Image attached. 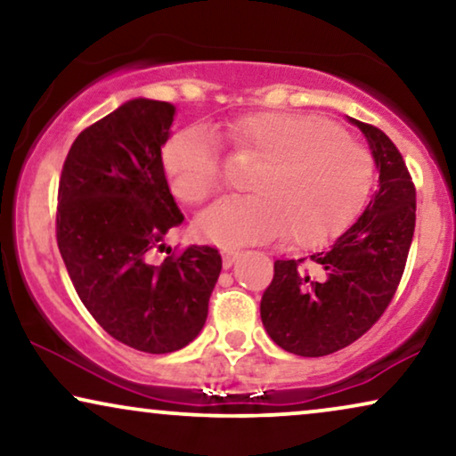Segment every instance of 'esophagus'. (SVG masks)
Masks as SVG:
<instances>
[{
  "label": "esophagus",
  "instance_id": "esophagus-1",
  "mask_svg": "<svg viewBox=\"0 0 456 456\" xmlns=\"http://www.w3.org/2000/svg\"><path fill=\"white\" fill-rule=\"evenodd\" d=\"M239 257H240V251H236V249H224V251H222L224 268H232V264H234Z\"/></svg>",
  "mask_w": 456,
  "mask_h": 456
}]
</instances>
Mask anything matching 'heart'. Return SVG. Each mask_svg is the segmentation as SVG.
<instances>
[{"mask_svg":"<svg viewBox=\"0 0 456 456\" xmlns=\"http://www.w3.org/2000/svg\"><path fill=\"white\" fill-rule=\"evenodd\" d=\"M236 152L259 159L245 197H224L197 216V232L222 247L279 239L321 245L346 228L372 186L370 155L333 123L301 112L262 110L226 127ZM161 165L171 192L199 203L220 182L211 135L199 127L163 144Z\"/></svg>","mask_w":456,"mask_h":456,"instance_id":"1","label":"heart"}]
</instances>
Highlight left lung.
Instances as JSON below:
<instances>
[{"label": "left lung", "mask_w": 456, "mask_h": 456, "mask_svg": "<svg viewBox=\"0 0 456 456\" xmlns=\"http://www.w3.org/2000/svg\"><path fill=\"white\" fill-rule=\"evenodd\" d=\"M364 134L379 188L362 216L324 249L276 259L259 314L270 339L305 358L354 344L379 321L404 272L415 232V186L394 142L347 117Z\"/></svg>", "instance_id": "obj_1"}]
</instances>
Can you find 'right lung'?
Masks as SVG:
<instances>
[{
    "mask_svg": "<svg viewBox=\"0 0 456 456\" xmlns=\"http://www.w3.org/2000/svg\"><path fill=\"white\" fill-rule=\"evenodd\" d=\"M174 117L169 102L127 100L77 135L58 184V249L77 295L106 333L146 354L191 344L222 272L214 247L151 264L184 220L161 165Z\"/></svg>",
    "mask_w": 456,
    "mask_h": 456,
    "instance_id": "add662e5",
    "label": "right lung"
}]
</instances>
